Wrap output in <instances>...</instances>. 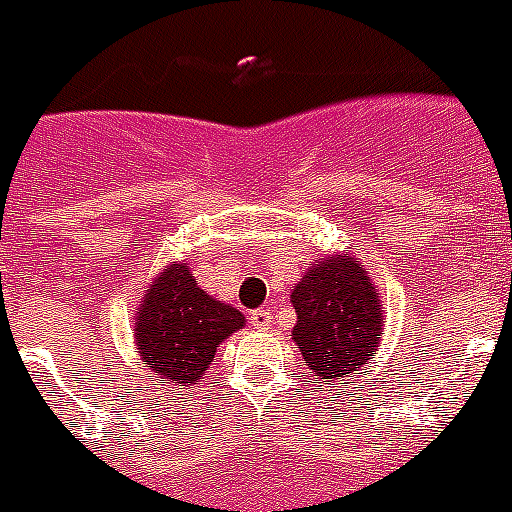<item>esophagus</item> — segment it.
<instances>
[{
    "label": "esophagus",
    "mask_w": 512,
    "mask_h": 512,
    "mask_svg": "<svg viewBox=\"0 0 512 512\" xmlns=\"http://www.w3.org/2000/svg\"><path fill=\"white\" fill-rule=\"evenodd\" d=\"M249 323L255 328H270L273 326V315H270V310H252L249 313Z\"/></svg>",
    "instance_id": "obj_1"
}]
</instances>
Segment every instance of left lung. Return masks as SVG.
I'll return each instance as SVG.
<instances>
[{
  "label": "left lung",
  "instance_id": "left-lung-1",
  "mask_svg": "<svg viewBox=\"0 0 512 512\" xmlns=\"http://www.w3.org/2000/svg\"><path fill=\"white\" fill-rule=\"evenodd\" d=\"M292 307L294 342L318 378L350 381L376 355L384 313L373 278L355 255H331L313 265L294 286Z\"/></svg>",
  "mask_w": 512,
  "mask_h": 512
}]
</instances>
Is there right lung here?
Wrapping results in <instances>:
<instances>
[{"label":"right lung","mask_w":512,"mask_h":512,"mask_svg":"<svg viewBox=\"0 0 512 512\" xmlns=\"http://www.w3.org/2000/svg\"><path fill=\"white\" fill-rule=\"evenodd\" d=\"M244 326L236 307L199 289L189 265H168L149 284L136 313V350L162 384L191 386L213 363L223 339Z\"/></svg>","instance_id":"1"}]
</instances>
